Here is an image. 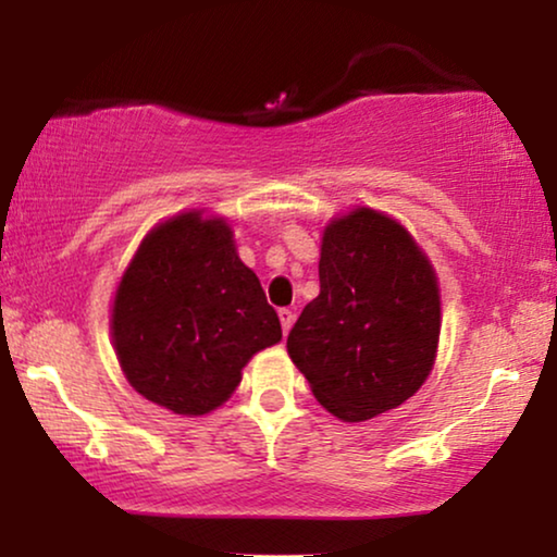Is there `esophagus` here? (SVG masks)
Listing matches in <instances>:
<instances>
[{"instance_id":"esophagus-1","label":"esophagus","mask_w":557,"mask_h":557,"mask_svg":"<svg viewBox=\"0 0 557 557\" xmlns=\"http://www.w3.org/2000/svg\"><path fill=\"white\" fill-rule=\"evenodd\" d=\"M278 319H281V330H284V334H288V330L294 326L296 314L292 309H278Z\"/></svg>"}]
</instances>
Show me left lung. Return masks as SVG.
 Instances as JSON below:
<instances>
[{
    "label": "left lung",
    "mask_w": 557,
    "mask_h": 557,
    "mask_svg": "<svg viewBox=\"0 0 557 557\" xmlns=\"http://www.w3.org/2000/svg\"><path fill=\"white\" fill-rule=\"evenodd\" d=\"M438 334L436 269L406 225L372 208L332 218L319 296L286 339L314 398L347 423L398 408L431 375Z\"/></svg>",
    "instance_id": "obj_1"
}]
</instances>
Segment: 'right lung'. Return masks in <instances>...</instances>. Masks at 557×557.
I'll return each instance as SVG.
<instances>
[{"instance_id": "obj_1", "label": "right lung", "mask_w": 557, "mask_h": 557, "mask_svg": "<svg viewBox=\"0 0 557 557\" xmlns=\"http://www.w3.org/2000/svg\"><path fill=\"white\" fill-rule=\"evenodd\" d=\"M111 339L136 393L195 418L231 398L281 322L231 223L187 210L144 235L113 294Z\"/></svg>"}]
</instances>
